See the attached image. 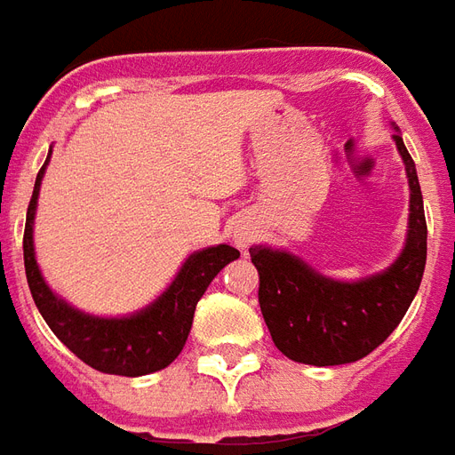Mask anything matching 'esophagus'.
Masks as SVG:
<instances>
[{
    "label": "esophagus",
    "instance_id": "obj_1",
    "mask_svg": "<svg viewBox=\"0 0 455 455\" xmlns=\"http://www.w3.org/2000/svg\"><path fill=\"white\" fill-rule=\"evenodd\" d=\"M253 238H256V231L253 227H246V224H241V227L234 228V243L238 248H248L253 243Z\"/></svg>",
    "mask_w": 455,
    "mask_h": 455
}]
</instances>
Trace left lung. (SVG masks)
I'll list each match as a JSON object with an SVG mask.
<instances>
[{
    "label": "left lung",
    "instance_id": "8db88e82",
    "mask_svg": "<svg viewBox=\"0 0 455 455\" xmlns=\"http://www.w3.org/2000/svg\"><path fill=\"white\" fill-rule=\"evenodd\" d=\"M395 146L410 182V219L400 256L375 275L336 280L292 251L251 246L260 275L258 302L277 351L307 365H343L365 358L397 329L427 266V219L419 178L395 126Z\"/></svg>",
    "mask_w": 455,
    "mask_h": 455
}]
</instances>
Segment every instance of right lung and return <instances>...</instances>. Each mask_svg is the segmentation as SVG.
Listing matches in <instances>:
<instances>
[{
	"label": "right lung",
	"instance_id": "obj_1",
	"mask_svg": "<svg viewBox=\"0 0 455 455\" xmlns=\"http://www.w3.org/2000/svg\"><path fill=\"white\" fill-rule=\"evenodd\" d=\"M51 153L53 148L48 150V158L36 178L24 231L26 280L38 312L45 324L51 326V331L80 361L92 365L94 371L139 378L168 368L188 341L199 297L207 292L209 283L219 275V270L236 260L241 253L227 243L189 253L172 283L139 312L124 316H97L77 309L60 295H55L36 260L34 219Z\"/></svg>",
	"mask_w": 455,
	"mask_h": 455
}]
</instances>
